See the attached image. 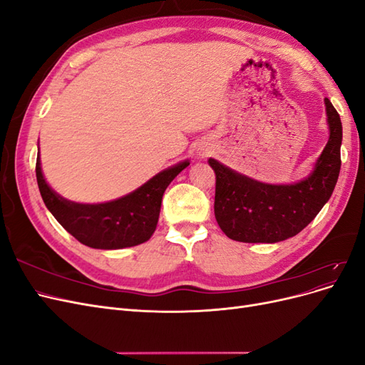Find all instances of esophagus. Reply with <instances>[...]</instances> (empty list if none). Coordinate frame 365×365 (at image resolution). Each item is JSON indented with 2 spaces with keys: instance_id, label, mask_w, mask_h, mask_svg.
<instances>
[{
  "instance_id": "34e87169",
  "label": "esophagus",
  "mask_w": 365,
  "mask_h": 365,
  "mask_svg": "<svg viewBox=\"0 0 365 365\" xmlns=\"http://www.w3.org/2000/svg\"><path fill=\"white\" fill-rule=\"evenodd\" d=\"M200 155H204V152H200Z\"/></svg>"
}]
</instances>
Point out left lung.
<instances>
[{
    "mask_svg": "<svg viewBox=\"0 0 365 365\" xmlns=\"http://www.w3.org/2000/svg\"><path fill=\"white\" fill-rule=\"evenodd\" d=\"M329 141L307 178L292 184H267L227 168L215 158V216L220 230L247 244H275L309 225L332 196L341 169L342 125L324 98Z\"/></svg>",
    "mask_w": 365,
    "mask_h": 365,
    "instance_id": "obj_1",
    "label": "left lung"
}]
</instances>
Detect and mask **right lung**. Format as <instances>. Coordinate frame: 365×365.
Instances as JSON below:
<instances>
[{
  "mask_svg": "<svg viewBox=\"0 0 365 365\" xmlns=\"http://www.w3.org/2000/svg\"><path fill=\"white\" fill-rule=\"evenodd\" d=\"M189 164V160H184L152 176L137 190L101 204L73 202L54 192L43 178L39 153L36 180L43 204L81 244L97 250H120L150 239L158 224L165 189Z\"/></svg>",
  "mask_w": 365,
  "mask_h": 365,
  "instance_id": "add662e5",
  "label": "right lung"
}]
</instances>
